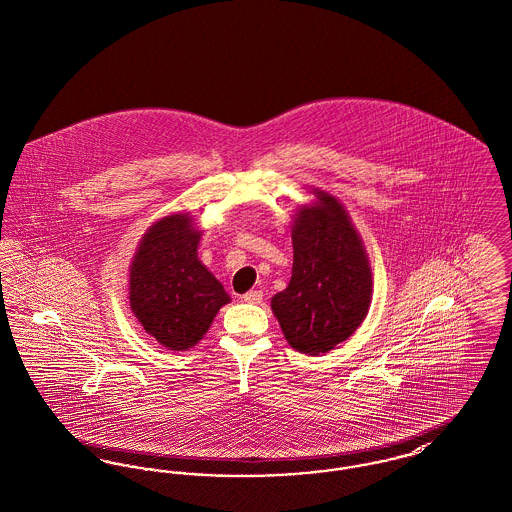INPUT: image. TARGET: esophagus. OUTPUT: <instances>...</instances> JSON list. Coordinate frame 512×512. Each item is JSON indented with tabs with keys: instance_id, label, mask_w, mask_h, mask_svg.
I'll list each match as a JSON object with an SVG mask.
<instances>
[{
	"instance_id": "obj_1",
	"label": "esophagus",
	"mask_w": 512,
	"mask_h": 512,
	"mask_svg": "<svg viewBox=\"0 0 512 512\" xmlns=\"http://www.w3.org/2000/svg\"><path fill=\"white\" fill-rule=\"evenodd\" d=\"M241 300L247 301V303H261L263 301V292L261 290H251V292L243 294Z\"/></svg>"
}]
</instances>
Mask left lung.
<instances>
[{
	"mask_svg": "<svg viewBox=\"0 0 512 512\" xmlns=\"http://www.w3.org/2000/svg\"><path fill=\"white\" fill-rule=\"evenodd\" d=\"M292 222L294 267L272 313L288 344L301 354H327L350 338L369 311L373 276L360 234L344 205L313 189Z\"/></svg>",
	"mask_w": 512,
	"mask_h": 512,
	"instance_id": "left-lung-1",
	"label": "left lung"
}]
</instances>
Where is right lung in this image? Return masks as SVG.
<instances>
[{
  "label": "right lung",
  "mask_w": 512,
  "mask_h": 512,
  "mask_svg": "<svg viewBox=\"0 0 512 512\" xmlns=\"http://www.w3.org/2000/svg\"><path fill=\"white\" fill-rule=\"evenodd\" d=\"M201 230L187 212L158 218L147 228L129 265V307L164 348H193L230 303L224 286L199 259Z\"/></svg>",
  "instance_id": "obj_1"
}]
</instances>
